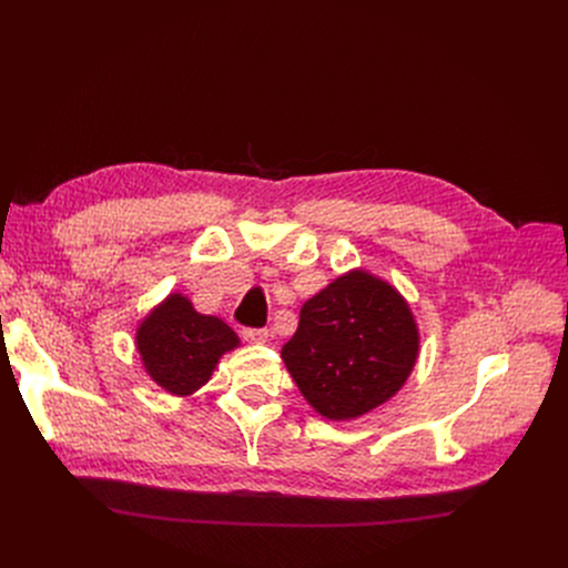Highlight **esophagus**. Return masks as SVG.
I'll use <instances>...</instances> for the list:
<instances>
[{
  "mask_svg": "<svg viewBox=\"0 0 568 568\" xmlns=\"http://www.w3.org/2000/svg\"><path fill=\"white\" fill-rule=\"evenodd\" d=\"M244 336H246L251 343H266L268 338H272V332H268V329H246Z\"/></svg>",
  "mask_w": 568,
  "mask_h": 568,
  "instance_id": "1",
  "label": "esophagus"
}]
</instances>
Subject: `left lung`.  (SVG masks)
Returning a JSON list of instances; mask_svg holds the SVG:
<instances>
[{"label":"left lung","mask_w":568,"mask_h":568,"mask_svg":"<svg viewBox=\"0 0 568 568\" xmlns=\"http://www.w3.org/2000/svg\"><path fill=\"white\" fill-rule=\"evenodd\" d=\"M419 343L405 296L366 268H352L302 306L281 356L317 414L349 422L403 389Z\"/></svg>","instance_id":"1"}]
</instances>
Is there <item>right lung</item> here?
<instances>
[{
	"mask_svg": "<svg viewBox=\"0 0 568 568\" xmlns=\"http://www.w3.org/2000/svg\"><path fill=\"white\" fill-rule=\"evenodd\" d=\"M135 347L146 375L172 396H191L212 379L221 356L239 336L216 315H202L184 294L172 292L140 320Z\"/></svg>",
	"mask_w": 568,
	"mask_h": 568,
	"instance_id": "1",
	"label": "right lung"
}]
</instances>
